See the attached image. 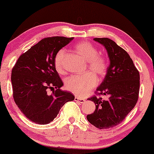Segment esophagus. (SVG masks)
<instances>
[{
    "label": "esophagus",
    "mask_w": 154,
    "mask_h": 154,
    "mask_svg": "<svg viewBox=\"0 0 154 154\" xmlns=\"http://www.w3.org/2000/svg\"><path fill=\"white\" fill-rule=\"evenodd\" d=\"M74 100L75 101V102H79V103H84L85 102V100L83 98H81V97H75Z\"/></svg>",
    "instance_id": "34e87169"
}]
</instances>
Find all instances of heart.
Returning a JSON list of instances; mask_svg holds the SVG:
<instances>
[{
  "label": "heart",
  "instance_id": "1",
  "mask_svg": "<svg viewBox=\"0 0 154 154\" xmlns=\"http://www.w3.org/2000/svg\"><path fill=\"white\" fill-rule=\"evenodd\" d=\"M77 53L87 61V66L92 72L99 78L104 77L108 71V61L102 54H98L96 46L90 42L83 41L75 45ZM66 50H59L54 58V64L57 71L60 74L64 73V59ZM97 78L91 72H87L84 75H74L68 78L65 81V87L75 94L83 96L97 85Z\"/></svg>",
  "mask_w": 154,
  "mask_h": 154
}]
</instances>
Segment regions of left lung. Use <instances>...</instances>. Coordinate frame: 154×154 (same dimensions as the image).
<instances>
[{"label":"left lung","mask_w":154,"mask_h":154,"mask_svg":"<svg viewBox=\"0 0 154 154\" xmlns=\"http://www.w3.org/2000/svg\"><path fill=\"white\" fill-rule=\"evenodd\" d=\"M94 40L106 48L110 65L95 94L88 99L94 102L96 109L87 119L99 129H107L121 123L137 102L140 73L128 52L114 41L108 38ZM100 95L108 98L103 100Z\"/></svg>","instance_id":"8db88e82"}]
</instances>
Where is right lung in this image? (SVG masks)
<instances>
[{
	"instance_id": "obj_1",
	"label": "right lung",
	"mask_w": 154,
	"mask_h": 154,
	"mask_svg": "<svg viewBox=\"0 0 154 154\" xmlns=\"http://www.w3.org/2000/svg\"><path fill=\"white\" fill-rule=\"evenodd\" d=\"M73 39L45 38L21 54L12 69L14 102L33 123H50L64 104L74 100L73 94L61 90L63 83L54 64L57 52ZM48 89L53 91L50 95L47 94Z\"/></svg>"
}]
</instances>
